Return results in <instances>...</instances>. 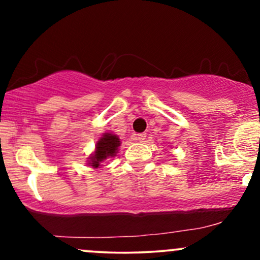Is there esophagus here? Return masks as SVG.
I'll return each mask as SVG.
<instances>
[{
  "label": "esophagus",
  "mask_w": 260,
  "mask_h": 260,
  "mask_svg": "<svg viewBox=\"0 0 260 260\" xmlns=\"http://www.w3.org/2000/svg\"><path fill=\"white\" fill-rule=\"evenodd\" d=\"M145 138H147V134H145V133H140V134H137V136H136V139L138 140V142H144Z\"/></svg>",
  "instance_id": "esophagus-1"
}]
</instances>
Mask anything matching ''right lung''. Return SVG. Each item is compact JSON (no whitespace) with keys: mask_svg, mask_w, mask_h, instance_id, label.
<instances>
[{"mask_svg":"<svg viewBox=\"0 0 260 260\" xmlns=\"http://www.w3.org/2000/svg\"><path fill=\"white\" fill-rule=\"evenodd\" d=\"M121 145V139L113 133H104L95 144V150L86 157V165L92 169H98L109 157L116 156L118 148Z\"/></svg>","mask_w":260,"mask_h":260,"instance_id":"obj_1","label":"right lung"}]
</instances>
